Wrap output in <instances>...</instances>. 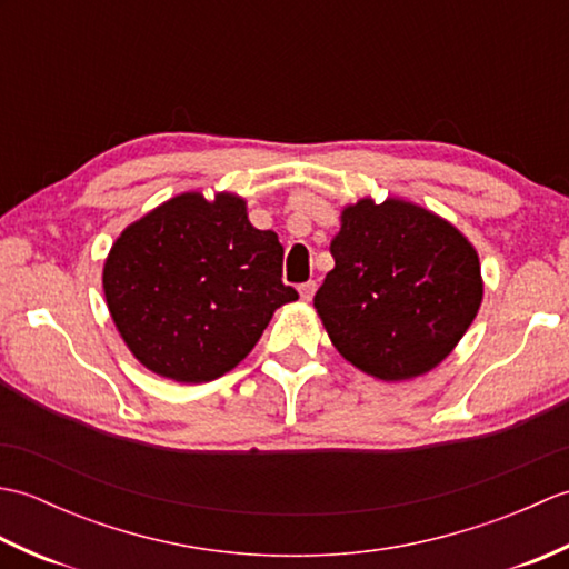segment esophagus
<instances>
[{"label":"esophagus","mask_w":569,"mask_h":569,"mask_svg":"<svg viewBox=\"0 0 569 569\" xmlns=\"http://www.w3.org/2000/svg\"><path fill=\"white\" fill-rule=\"evenodd\" d=\"M316 281H308V283H303V286H300L298 288V293H300V298H303L306 300V303H310V300H312V296H316Z\"/></svg>","instance_id":"34e87169"}]
</instances>
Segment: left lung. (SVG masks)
<instances>
[{"instance_id": "left-lung-1", "label": "left lung", "mask_w": 569, "mask_h": 569, "mask_svg": "<svg viewBox=\"0 0 569 569\" xmlns=\"http://www.w3.org/2000/svg\"><path fill=\"white\" fill-rule=\"evenodd\" d=\"M316 293L337 352L373 379L406 381L452 352L477 318L479 253L455 224L416 202L347 204Z\"/></svg>"}]
</instances>
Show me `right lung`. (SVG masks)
Segmentation results:
<instances>
[{
  "label": "right lung",
  "mask_w": 569,
  "mask_h": 569,
  "mask_svg": "<svg viewBox=\"0 0 569 569\" xmlns=\"http://www.w3.org/2000/svg\"><path fill=\"white\" fill-rule=\"evenodd\" d=\"M281 276V241L249 222L244 198L180 192L117 237L102 288L143 367L178 383H204L232 371L276 308L298 300Z\"/></svg>",
  "instance_id": "obj_1"
}]
</instances>
